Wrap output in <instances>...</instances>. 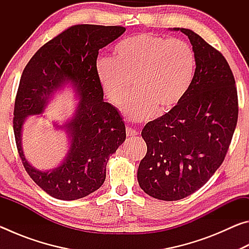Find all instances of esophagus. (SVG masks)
<instances>
[{
  "label": "esophagus",
  "instance_id": "34e87169",
  "mask_svg": "<svg viewBox=\"0 0 249 249\" xmlns=\"http://www.w3.org/2000/svg\"><path fill=\"white\" fill-rule=\"evenodd\" d=\"M126 134H127V136H136V135H138V132L133 128L127 127L126 128Z\"/></svg>",
  "mask_w": 249,
  "mask_h": 249
}]
</instances>
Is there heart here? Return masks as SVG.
I'll return each instance as SVG.
<instances>
[{
  "label": "heart",
  "mask_w": 249,
  "mask_h": 249,
  "mask_svg": "<svg viewBox=\"0 0 249 249\" xmlns=\"http://www.w3.org/2000/svg\"><path fill=\"white\" fill-rule=\"evenodd\" d=\"M195 66V53L185 41L141 33L121 40L114 58L99 57L94 68L103 92L115 105L127 98L134 79L136 92L123 105V112L129 120L141 122L157 109L171 111L182 100Z\"/></svg>",
  "instance_id": "obj_1"
}]
</instances>
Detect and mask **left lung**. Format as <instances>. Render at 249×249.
I'll return each mask as SVG.
<instances>
[{
  "label": "left lung",
  "mask_w": 249,
  "mask_h": 249,
  "mask_svg": "<svg viewBox=\"0 0 249 249\" xmlns=\"http://www.w3.org/2000/svg\"><path fill=\"white\" fill-rule=\"evenodd\" d=\"M196 71L182 100L142 130L147 154L137 180L147 195L177 201L199 190L220 166L237 123V90L224 56L191 29Z\"/></svg>",
  "instance_id": "1"
}]
</instances>
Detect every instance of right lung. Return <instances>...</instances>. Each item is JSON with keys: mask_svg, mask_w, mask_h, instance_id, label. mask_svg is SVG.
<instances>
[{"mask_svg": "<svg viewBox=\"0 0 249 249\" xmlns=\"http://www.w3.org/2000/svg\"><path fill=\"white\" fill-rule=\"evenodd\" d=\"M125 31L122 26L75 25L45 44L25 67L14 107L16 146L29 177L50 196L71 201L98 190L109 157L125 141L124 121L104 101L94 68L99 50ZM66 89L73 90L78 103L65 122L53 124L67 135L69 150L56 167L37 170L24 157L23 124L29 116L42 114Z\"/></svg>", "mask_w": 249, "mask_h": 249, "instance_id": "1", "label": "right lung"}]
</instances>
